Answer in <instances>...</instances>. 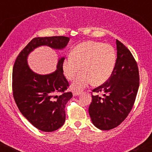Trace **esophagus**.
<instances>
[{
	"instance_id": "esophagus-1",
	"label": "esophagus",
	"mask_w": 152,
	"mask_h": 152,
	"mask_svg": "<svg viewBox=\"0 0 152 152\" xmlns=\"http://www.w3.org/2000/svg\"><path fill=\"white\" fill-rule=\"evenodd\" d=\"M81 91H73V96H78V95H79L80 94H81Z\"/></svg>"
}]
</instances>
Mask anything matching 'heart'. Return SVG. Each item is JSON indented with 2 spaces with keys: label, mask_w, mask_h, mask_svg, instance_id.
<instances>
[{
  "label": "heart",
  "mask_w": 152,
  "mask_h": 152,
  "mask_svg": "<svg viewBox=\"0 0 152 152\" xmlns=\"http://www.w3.org/2000/svg\"><path fill=\"white\" fill-rule=\"evenodd\" d=\"M116 52L109 44L86 41L77 45L70 56L63 60L62 68L65 76L73 80L82 68L83 73L71 84L75 90L84 89L93 82L99 85L110 77L116 63Z\"/></svg>",
  "instance_id": "obj_1"
}]
</instances>
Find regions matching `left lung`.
I'll list each match as a JSON object with an SVG mask.
<instances>
[{
  "instance_id": "8db88e82",
  "label": "left lung",
  "mask_w": 152,
  "mask_h": 152,
  "mask_svg": "<svg viewBox=\"0 0 152 152\" xmlns=\"http://www.w3.org/2000/svg\"><path fill=\"white\" fill-rule=\"evenodd\" d=\"M117 59L110 77L104 84L93 89L89 107L91 122L102 131L116 128L127 118L136 100L139 87L137 63L129 50L116 40Z\"/></svg>"
}]
</instances>
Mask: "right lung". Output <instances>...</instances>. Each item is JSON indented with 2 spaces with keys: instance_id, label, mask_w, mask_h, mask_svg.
Returning <instances> with one entry per match:
<instances>
[{
  "instance_id": "obj_1",
  "label": "right lung",
  "mask_w": 152,
  "mask_h": 152,
  "mask_svg": "<svg viewBox=\"0 0 152 152\" xmlns=\"http://www.w3.org/2000/svg\"><path fill=\"white\" fill-rule=\"evenodd\" d=\"M69 40L63 36L34 38L19 53L13 68V95L18 108L30 123L44 132L56 131L64 124L66 104L73 96L71 92H65L68 86L62 68L65 57L58 58L54 72L44 75L34 72L27 58L41 46L61 50Z\"/></svg>"
}]
</instances>
